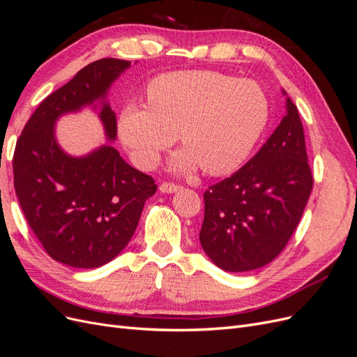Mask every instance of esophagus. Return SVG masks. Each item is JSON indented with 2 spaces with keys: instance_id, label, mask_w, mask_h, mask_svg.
Returning a JSON list of instances; mask_svg holds the SVG:
<instances>
[{
  "instance_id": "esophagus-1",
  "label": "esophagus",
  "mask_w": 357,
  "mask_h": 357,
  "mask_svg": "<svg viewBox=\"0 0 357 357\" xmlns=\"http://www.w3.org/2000/svg\"><path fill=\"white\" fill-rule=\"evenodd\" d=\"M181 189V186L176 185V183H171V181H164L162 185L159 186V190L164 192V193H172V192H178Z\"/></svg>"
}]
</instances>
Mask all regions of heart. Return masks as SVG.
Instances as JSON below:
<instances>
[{
	"mask_svg": "<svg viewBox=\"0 0 357 357\" xmlns=\"http://www.w3.org/2000/svg\"><path fill=\"white\" fill-rule=\"evenodd\" d=\"M269 102L255 80L219 71L167 73L147 86V105H131L119 119V135L135 164L149 168L180 142L188 149L172 159L177 171L197 165L210 176L238 168L261 138Z\"/></svg>",
	"mask_w": 357,
	"mask_h": 357,
	"instance_id": "1",
	"label": "heart"
}]
</instances>
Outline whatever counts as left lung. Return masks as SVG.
Instances as JSON below:
<instances>
[{"label": "left lung", "instance_id": "8db88e82", "mask_svg": "<svg viewBox=\"0 0 357 357\" xmlns=\"http://www.w3.org/2000/svg\"><path fill=\"white\" fill-rule=\"evenodd\" d=\"M312 183L304 128L287 98V114L259 152L204 192V252L226 273L268 265L294 235Z\"/></svg>", "mask_w": 357, "mask_h": 357}]
</instances>
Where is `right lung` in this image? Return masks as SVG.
I'll list each match as a JSON object with an SVG mask.
<instances>
[{"label":"right lung","instance_id":"right-lung-1","mask_svg":"<svg viewBox=\"0 0 357 357\" xmlns=\"http://www.w3.org/2000/svg\"><path fill=\"white\" fill-rule=\"evenodd\" d=\"M131 61L104 58L82 68L32 113L13 155L15 190L25 219L46 253L74 268L110 262L132 238L146 201L155 195L153 177L128 165L112 146L84 158L59 149L56 119L104 98ZM109 139L116 114L107 102L100 113Z\"/></svg>","mask_w":357,"mask_h":357}]
</instances>
